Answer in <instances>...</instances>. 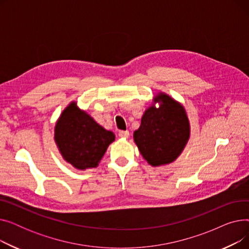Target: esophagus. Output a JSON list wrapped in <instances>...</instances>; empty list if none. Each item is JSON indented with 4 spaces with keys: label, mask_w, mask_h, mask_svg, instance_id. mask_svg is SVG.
Masks as SVG:
<instances>
[{
    "label": "esophagus",
    "mask_w": 249,
    "mask_h": 249,
    "mask_svg": "<svg viewBox=\"0 0 249 249\" xmlns=\"http://www.w3.org/2000/svg\"><path fill=\"white\" fill-rule=\"evenodd\" d=\"M119 135L121 138H128L129 137V131H120Z\"/></svg>",
    "instance_id": "34e87169"
}]
</instances>
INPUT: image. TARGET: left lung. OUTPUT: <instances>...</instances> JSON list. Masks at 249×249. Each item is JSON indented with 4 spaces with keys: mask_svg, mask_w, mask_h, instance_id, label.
<instances>
[{
    "mask_svg": "<svg viewBox=\"0 0 249 249\" xmlns=\"http://www.w3.org/2000/svg\"><path fill=\"white\" fill-rule=\"evenodd\" d=\"M155 101L161 102L160 108L151 106L145 111L134 141L146 161L159 166L180 154L190 137V125L184 107L174 99L160 94Z\"/></svg>",
    "mask_w": 249,
    "mask_h": 249,
    "instance_id": "1",
    "label": "left lung"
}]
</instances>
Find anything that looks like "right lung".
I'll list each match as a JSON object with an SVG mask.
<instances>
[{"instance_id":"obj_1","label":"right lung","mask_w":249,"mask_h":249,"mask_svg":"<svg viewBox=\"0 0 249 249\" xmlns=\"http://www.w3.org/2000/svg\"><path fill=\"white\" fill-rule=\"evenodd\" d=\"M54 138L63 159L86 169L98 165L115 135L71 103L59 118Z\"/></svg>"}]
</instances>
